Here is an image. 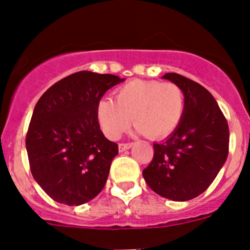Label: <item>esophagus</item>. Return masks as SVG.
Wrapping results in <instances>:
<instances>
[{
  "label": "esophagus",
  "mask_w": 250,
  "mask_h": 250,
  "mask_svg": "<svg viewBox=\"0 0 250 250\" xmlns=\"http://www.w3.org/2000/svg\"><path fill=\"white\" fill-rule=\"evenodd\" d=\"M131 146V143H121V144H119V151H125V150L130 149Z\"/></svg>",
  "instance_id": "1"
}]
</instances>
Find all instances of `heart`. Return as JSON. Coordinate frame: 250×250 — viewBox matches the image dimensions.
I'll return each mask as SVG.
<instances>
[{"label": "heart", "mask_w": 250, "mask_h": 250, "mask_svg": "<svg viewBox=\"0 0 250 250\" xmlns=\"http://www.w3.org/2000/svg\"><path fill=\"white\" fill-rule=\"evenodd\" d=\"M114 99H103L96 107L99 125L111 140L130 126L131 116L136 132L150 139L167 138L185 112V94L174 83L131 80L115 91Z\"/></svg>", "instance_id": "heart-1"}]
</instances>
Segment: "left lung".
Instances as JSON below:
<instances>
[{"mask_svg":"<svg viewBox=\"0 0 250 250\" xmlns=\"http://www.w3.org/2000/svg\"><path fill=\"white\" fill-rule=\"evenodd\" d=\"M163 79L182 87L185 112L173 134L154 144V158L143 176L160 196L187 202L204 193L224 165L229 127L213 95L200 83L175 72Z\"/></svg>","mask_w":250,"mask_h":250,"instance_id":"1","label":"left lung"}]
</instances>
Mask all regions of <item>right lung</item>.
<instances>
[{"instance_id":"add662e5","label":"right lung","mask_w":250,"mask_h":250,"mask_svg":"<svg viewBox=\"0 0 250 250\" xmlns=\"http://www.w3.org/2000/svg\"><path fill=\"white\" fill-rule=\"evenodd\" d=\"M124 79L79 71L57 81L40 98L26 135L32 176L61 204L81 205L104 189L116 143L100 130L96 107Z\"/></svg>"}]
</instances>
